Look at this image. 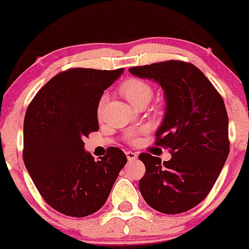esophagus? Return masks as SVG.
Segmentation results:
<instances>
[{"label": "esophagus", "mask_w": 249, "mask_h": 249, "mask_svg": "<svg viewBox=\"0 0 249 249\" xmlns=\"http://www.w3.org/2000/svg\"><path fill=\"white\" fill-rule=\"evenodd\" d=\"M125 154H126V158H127V160H136L137 158H139V155H137V153H135V152H126L125 153Z\"/></svg>", "instance_id": "34e87169"}]
</instances>
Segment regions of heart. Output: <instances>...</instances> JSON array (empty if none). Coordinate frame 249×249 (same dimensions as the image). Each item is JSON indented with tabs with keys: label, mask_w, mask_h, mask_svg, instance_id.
Returning a JSON list of instances; mask_svg holds the SVG:
<instances>
[{
	"label": "heart",
	"mask_w": 249,
	"mask_h": 249,
	"mask_svg": "<svg viewBox=\"0 0 249 249\" xmlns=\"http://www.w3.org/2000/svg\"><path fill=\"white\" fill-rule=\"evenodd\" d=\"M120 92L123 96L132 105L136 106L137 104H148L153 96V88L148 84L147 82L142 79H137V78H130V79L125 80L120 87ZM106 97H102L100 101L99 113L101 112L102 106H104ZM135 139V134L130 135V140Z\"/></svg>",
	"instance_id": "heart-1"
}]
</instances>
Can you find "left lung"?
<instances>
[{"mask_svg": "<svg viewBox=\"0 0 249 249\" xmlns=\"http://www.w3.org/2000/svg\"><path fill=\"white\" fill-rule=\"evenodd\" d=\"M164 90L165 115L155 132L157 144L169 148V161L142 153L145 173L140 192L145 202L166 214L195 207L214 185L229 155V119L224 101L194 65L170 60L129 69Z\"/></svg>", "mask_w": 249, "mask_h": 249, "instance_id": "8db88e82", "label": "left lung"}]
</instances>
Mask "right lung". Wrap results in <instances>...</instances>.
Segmentation results:
<instances>
[{"label":"right lung","instance_id":"1","mask_svg":"<svg viewBox=\"0 0 249 249\" xmlns=\"http://www.w3.org/2000/svg\"><path fill=\"white\" fill-rule=\"evenodd\" d=\"M123 71L67 70L53 77L27 107L25 166L42 197L62 214L87 217L99 211L127 162L117 147L95 161L83 142L99 130L97 107L104 90Z\"/></svg>","mask_w":249,"mask_h":249}]
</instances>
